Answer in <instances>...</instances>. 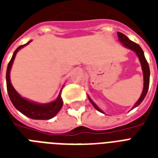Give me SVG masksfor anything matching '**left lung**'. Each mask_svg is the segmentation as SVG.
<instances>
[{
	"label": "left lung",
	"mask_w": 158,
	"mask_h": 158,
	"mask_svg": "<svg viewBox=\"0 0 158 158\" xmlns=\"http://www.w3.org/2000/svg\"><path fill=\"white\" fill-rule=\"evenodd\" d=\"M117 35H118V38H119V41H120V43H122V45L125 47V48H128V49H130V50L133 51V52H135L136 53V55L139 57V60L140 64H141V67H142V70H143V92L142 94H141V96L139 98L137 102H136V103L135 105L133 106L132 109L135 108L136 106L139 105L141 102H143V100L144 99V98L147 95L148 90V88H149V80H150V69H149V65H148V63L147 60L145 58L144 56V53H143V51L142 50V48H140V46L137 43H134L131 40H130L129 38L125 35V34H123V33H120V32H117ZM89 98V100L90 101L93 106H94L95 109L100 111L102 113H104L102 110L100 109V108L98 106L95 104L93 100H92L89 96H88ZM105 114V113H104Z\"/></svg>",
	"instance_id": "8db88e82"
}]
</instances>
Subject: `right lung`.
<instances>
[{"instance_id": "1", "label": "right lung", "mask_w": 158, "mask_h": 158, "mask_svg": "<svg viewBox=\"0 0 158 158\" xmlns=\"http://www.w3.org/2000/svg\"><path fill=\"white\" fill-rule=\"evenodd\" d=\"M29 42L19 47L14 52L12 58L9 62L7 69H6V87H7V92H8L9 97L10 99L11 102L15 106V107L20 111L22 114L26 115L27 117H29L33 120H49L54 117L57 113L59 112L60 110L61 109L63 106V101H62L61 97H60V93L57 97V98L55 101L49 102V103H38L35 102L30 101L28 99L24 98L21 97L18 94V92L14 89L13 85L10 82V73L11 67L13 64L14 60L15 58V56L19 51L21 48L28 45Z\"/></svg>"}]
</instances>
